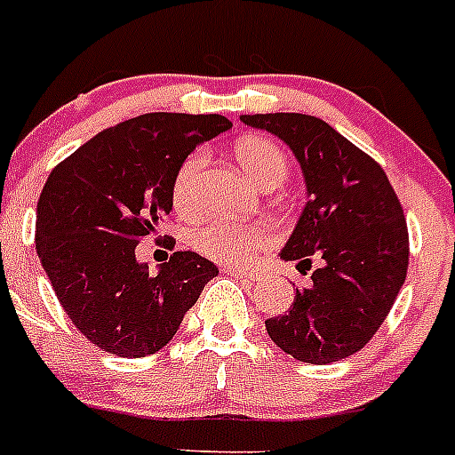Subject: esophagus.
I'll use <instances>...</instances> for the list:
<instances>
[{"mask_svg": "<svg viewBox=\"0 0 455 455\" xmlns=\"http://www.w3.org/2000/svg\"><path fill=\"white\" fill-rule=\"evenodd\" d=\"M225 273L230 275V277L239 279V282H245V284H255V282H257V275H255V273H248V270H241V268H225Z\"/></svg>", "mask_w": 455, "mask_h": 455, "instance_id": "obj_1", "label": "esophagus"}]
</instances>
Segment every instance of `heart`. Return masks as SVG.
<instances>
[{"label":"heart","instance_id":"b5f03b06","mask_svg":"<svg viewBox=\"0 0 455 455\" xmlns=\"http://www.w3.org/2000/svg\"><path fill=\"white\" fill-rule=\"evenodd\" d=\"M235 160L255 185L273 189L284 182L289 173V157L284 148L264 135H243L235 144ZM205 153L194 151L178 166L171 196L173 207L189 216L198 210L200 178L205 171ZM275 235L264 223H239V220L214 219L196 230L194 245L210 259L225 266H248L273 243Z\"/></svg>","mask_w":455,"mask_h":455}]
</instances>
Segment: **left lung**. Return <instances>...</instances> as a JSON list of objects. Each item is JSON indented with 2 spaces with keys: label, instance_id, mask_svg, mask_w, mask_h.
I'll use <instances>...</instances> for the list:
<instances>
[{
  "label": "left lung",
  "instance_id": "1",
  "mask_svg": "<svg viewBox=\"0 0 455 455\" xmlns=\"http://www.w3.org/2000/svg\"><path fill=\"white\" fill-rule=\"evenodd\" d=\"M289 146L302 166L307 205L282 250L311 273L289 314L266 320L279 349L304 363H333L363 349L397 299L408 270V230L381 166L311 115H241Z\"/></svg>",
  "mask_w": 455,
  "mask_h": 455
}]
</instances>
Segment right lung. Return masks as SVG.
Segmentation results:
<instances>
[{"label":"right lung","instance_id":"1","mask_svg":"<svg viewBox=\"0 0 455 455\" xmlns=\"http://www.w3.org/2000/svg\"><path fill=\"white\" fill-rule=\"evenodd\" d=\"M228 128L220 115L148 112L92 137L47 178L37 200V257L65 314L103 352H160L219 275L191 250L148 275L135 248L173 210L182 160Z\"/></svg>","mask_w":455,"mask_h":455}]
</instances>
